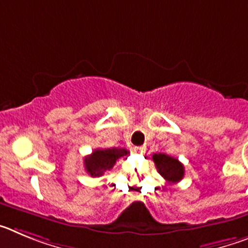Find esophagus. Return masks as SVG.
Returning <instances> with one entry per match:
<instances>
[{"instance_id":"obj_1","label":"esophagus","mask_w":248,"mask_h":248,"mask_svg":"<svg viewBox=\"0 0 248 248\" xmlns=\"http://www.w3.org/2000/svg\"><path fill=\"white\" fill-rule=\"evenodd\" d=\"M134 151L137 153V154H144V153L146 151V148L145 146H135Z\"/></svg>"}]
</instances>
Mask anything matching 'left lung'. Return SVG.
I'll list each match as a JSON object with an SVG mask.
<instances>
[{
    "mask_svg": "<svg viewBox=\"0 0 248 248\" xmlns=\"http://www.w3.org/2000/svg\"><path fill=\"white\" fill-rule=\"evenodd\" d=\"M153 160H154L155 166H156L159 174L168 183H179L184 177V174H185L184 165L176 157L169 156V155L159 153V154L153 155Z\"/></svg>",
    "mask_w": 248,
    "mask_h": 248,
    "instance_id": "1",
    "label": "left lung"
}]
</instances>
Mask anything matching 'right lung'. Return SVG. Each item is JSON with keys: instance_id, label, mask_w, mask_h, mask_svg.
Wrapping results in <instances>:
<instances>
[{"instance_id": "obj_1", "label": "right lung", "mask_w": 248, "mask_h": 248, "mask_svg": "<svg viewBox=\"0 0 248 248\" xmlns=\"http://www.w3.org/2000/svg\"><path fill=\"white\" fill-rule=\"evenodd\" d=\"M129 151L122 148L95 149L89 156L84 159L85 170L91 176H102L115 165L117 160L128 156Z\"/></svg>"}]
</instances>
